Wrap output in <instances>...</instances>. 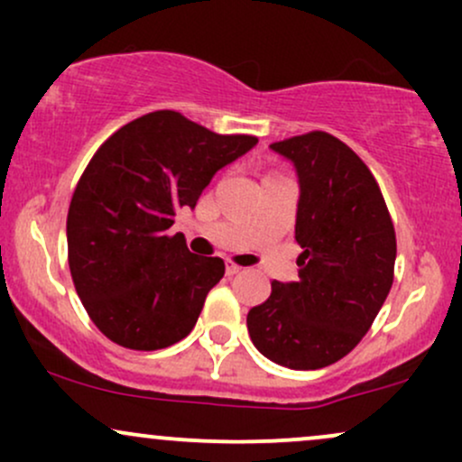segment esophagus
<instances>
[{
	"label": "esophagus",
	"mask_w": 462,
	"mask_h": 462,
	"mask_svg": "<svg viewBox=\"0 0 462 462\" xmlns=\"http://www.w3.org/2000/svg\"><path fill=\"white\" fill-rule=\"evenodd\" d=\"M241 269H243V267H238V264H235V263H227V264H226V273H227V275L241 273Z\"/></svg>",
	"instance_id": "34e87169"
}]
</instances>
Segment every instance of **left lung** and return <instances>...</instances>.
<instances>
[{
  "label": "left lung",
  "instance_id": "1",
  "mask_svg": "<svg viewBox=\"0 0 462 462\" xmlns=\"http://www.w3.org/2000/svg\"><path fill=\"white\" fill-rule=\"evenodd\" d=\"M293 162L300 182L298 282H272L247 312L249 338L289 369L341 360L383 309L395 269V230L378 182L343 141L309 132L269 145Z\"/></svg>",
  "mask_w": 462,
  "mask_h": 462
}]
</instances>
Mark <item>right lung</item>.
<instances>
[{"instance_id": "add662e5", "label": "right lung", "mask_w": 462, "mask_h": 462, "mask_svg": "<svg viewBox=\"0 0 462 462\" xmlns=\"http://www.w3.org/2000/svg\"><path fill=\"white\" fill-rule=\"evenodd\" d=\"M256 143L156 110L95 152L69 206V269L88 317L116 346L152 352L193 330L226 264L190 254L169 227L178 208H195L215 173Z\"/></svg>"}]
</instances>
